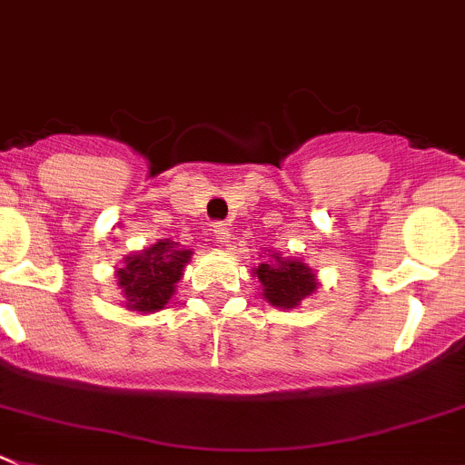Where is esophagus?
<instances>
[{"label":"esophagus","instance_id":"obj_1","mask_svg":"<svg viewBox=\"0 0 465 465\" xmlns=\"http://www.w3.org/2000/svg\"><path fill=\"white\" fill-rule=\"evenodd\" d=\"M213 233H215V238H218L220 242H229V238H232V232H229V227L224 223L213 224Z\"/></svg>","mask_w":465,"mask_h":465}]
</instances>
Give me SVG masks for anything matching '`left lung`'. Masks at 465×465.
<instances>
[{"label": "left lung", "mask_w": 465, "mask_h": 465, "mask_svg": "<svg viewBox=\"0 0 465 465\" xmlns=\"http://www.w3.org/2000/svg\"><path fill=\"white\" fill-rule=\"evenodd\" d=\"M271 262L259 263L252 275L262 282V296L272 307L292 310L301 305L302 298L316 292L319 282L307 263H302L301 259H284L282 254H271Z\"/></svg>", "instance_id": "obj_1"}]
</instances>
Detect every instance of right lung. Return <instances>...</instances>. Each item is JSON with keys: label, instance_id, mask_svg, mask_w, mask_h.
Instances as JSON below:
<instances>
[{"label": "right lung", "instance_id": "1", "mask_svg": "<svg viewBox=\"0 0 465 465\" xmlns=\"http://www.w3.org/2000/svg\"><path fill=\"white\" fill-rule=\"evenodd\" d=\"M193 252L179 242L163 238L155 245L124 259V268L116 271L125 307L133 312H158L176 292V282L183 275Z\"/></svg>", "mask_w": 465, "mask_h": 465}]
</instances>
